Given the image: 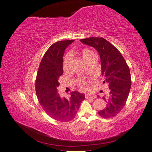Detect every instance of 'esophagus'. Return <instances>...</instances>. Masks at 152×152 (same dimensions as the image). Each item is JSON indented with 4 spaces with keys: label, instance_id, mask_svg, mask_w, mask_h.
I'll return each mask as SVG.
<instances>
[{
    "label": "esophagus",
    "instance_id": "esophagus-1",
    "mask_svg": "<svg viewBox=\"0 0 152 152\" xmlns=\"http://www.w3.org/2000/svg\"><path fill=\"white\" fill-rule=\"evenodd\" d=\"M86 98H91V99H95L96 98V95H91V94H86Z\"/></svg>",
    "mask_w": 152,
    "mask_h": 152
}]
</instances>
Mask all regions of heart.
<instances>
[{
    "label": "heart",
    "instance_id": "1",
    "mask_svg": "<svg viewBox=\"0 0 152 152\" xmlns=\"http://www.w3.org/2000/svg\"><path fill=\"white\" fill-rule=\"evenodd\" d=\"M79 54L82 57V60H83L85 63L86 62H87L88 61L91 60V59L94 58V55L93 54V53L91 51V50H89V49H82V50H80V51L79 52ZM71 60V56L70 55L68 54H66L65 58H64L63 60V66L64 70H67V68L68 67L69 64H70ZM81 87H86V82L84 81L81 82Z\"/></svg>",
    "mask_w": 152,
    "mask_h": 152
}]
</instances>
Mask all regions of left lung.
<instances>
[{
  "instance_id": "left-lung-1",
  "label": "left lung",
  "mask_w": 152,
  "mask_h": 152,
  "mask_svg": "<svg viewBox=\"0 0 152 152\" xmlns=\"http://www.w3.org/2000/svg\"><path fill=\"white\" fill-rule=\"evenodd\" d=\"M81 42L93 47L99 54L103 84L108 85L110 92L103 99L106 107L98 112L105 118L115 117L126 104L129 94L131 79L129 68L119 50L102 37L80 39Z\"/></svg>"
}]
</instances>
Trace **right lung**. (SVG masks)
<instances>
[{
    "instance_id": "1",
    "label": "right lung",
    "mask_w": 152,
    "mask_h": 152,
    "mask_svg": "<svg viewBox=\"0 0 152 152\" xmlns=\"http://www.w3.org/2000/svg\"><path fill=\"white\" fill-rule=\"evenodd\" d=\"M74 40L58 41L48 49L40 63L35 81V91L41 107L49 117L60 122L75 117L85 95L77 91L70 98L61 97L58 92L59 78L63 73V56L65 49Z\"/></svg>"
}]
</instances>
